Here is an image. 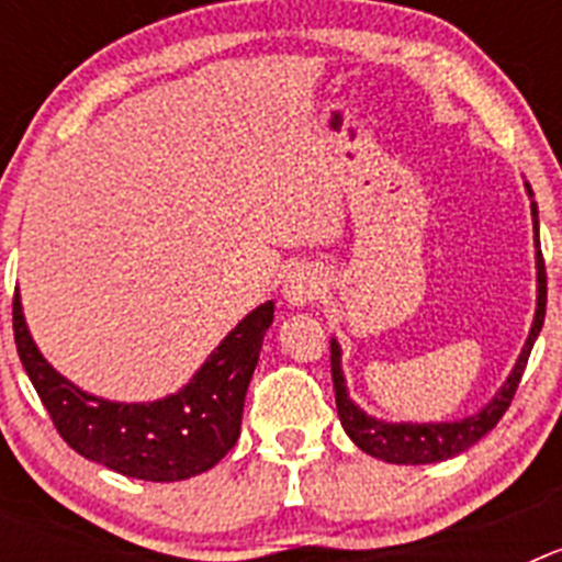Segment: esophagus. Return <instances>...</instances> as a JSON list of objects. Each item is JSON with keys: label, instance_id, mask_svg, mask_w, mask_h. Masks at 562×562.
Wrapping results in <instances>:
<instances>
[{"label": "esophagus", "instance_id": "obj_1", "mask_svg": "<svg viewBox=\"0 0 562 562\" xmlns=\"http://www.w3.org/2000/svg\"><path fill=\"white\" fill-rule=\"evenodd\" d=\"M324 290V278L312 265H297L284 278V297L290 306L312 304Z\"/></svg>", "mask_w": 562, "mask_h": 562}]
</instances>
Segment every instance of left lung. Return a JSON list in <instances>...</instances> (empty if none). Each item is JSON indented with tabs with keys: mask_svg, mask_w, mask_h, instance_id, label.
I'll use <instances>...</instances> for the list:
<instances>
[{
	"mask_svg": "<svg viewBox=\"0 0 562 562\" xmlns=\"http://www.w3.org/2000/svg\"><path fill=\"white\" fill-rule=\"evenodd\" d=\"M526 191L532 196V188L526 186ZM532 220L535 247H538V256H535L538 258V310H535L532 329H529V337H526L524 351L515 362L513 374L506 376L498 394L486 402L475 416H464L459 422H425V425H416V422H382L376 416H369L366 411L357 408L355 400L346 391V376H342L340 369V342L331 337V382H335L337 416L342 422V430L349 434V439L362 453L389 461V464H434V461H445L464 453L467 448H473L481 436H486L498 425V419L513 402L515 391H518V382L524 376L526 362H529V355H532V346L538 340L540 329H543L546 317V265L538 245V205L535 202Z\"/></svg>",
	"mask_w": 562,
	"mask_h": 562,
	"instance_id": "8db88e82",
	"label": "left lung"
}]
</instances>
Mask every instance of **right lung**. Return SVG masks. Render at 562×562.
Instances as JSON below:
<instances>
[{"label": "right lung", "mask_w": 562, "mask_h": 562, "mask_svg": "<svg viewBox=\"0 0 562 562\" xmlns=\"http://www.w3.org/2000/svg\"><path fill=\"white\" fill-rule=\"evenodd\" d=\"M272 310V301L252 310L186 389L157 402H109L58 374L30 337L19 290L13 295V337L38 400L69 448L128 479L182 481L220 464L236 445Z\"/></svg>", "instance_id": "obj_1"}]
</instances>
